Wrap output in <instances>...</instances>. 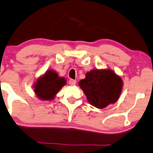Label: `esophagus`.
Wrapping results in <instances>:
<instances>
[{
  "instance_id": "esophagus-1",
  "label": "esophagus",
  "mask_w": 153,
  "mask_h": 153,
  "mask_svg": "<svg viewBox=\"0 0 153 153\" xmlns=\"http://www.w3.org/2000/svg\"><path fill=\"white\" fill-rule=\"evenodd\" d=\"M69 83L70 85L73 86V85H75V84H76V81H75V80H73V79H71V80H69Z\"/></svg>"
}]
</instances>
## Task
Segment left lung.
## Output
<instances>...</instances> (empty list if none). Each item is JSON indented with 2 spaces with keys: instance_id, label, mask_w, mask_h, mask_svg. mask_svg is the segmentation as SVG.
<instances>
[{
  "instance_id": "obj_1",
  "label": "left lung",
  "mask_w": 153,
  "mask_h": 153,
  "mask_svg": "<svg viewBox=\"0 0 153 153\" xmlns=\"http://www.w3.org/2000/svg\"><path fill=\"white\" fill-rule=\"evenodd\" d=\"M90 105L104 108L118 100L122 91L123 81L111 69H93L79 81Z\"/></svg>"
}]
</instances>
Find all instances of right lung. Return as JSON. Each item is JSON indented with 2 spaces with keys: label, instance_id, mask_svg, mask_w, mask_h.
<instances>
[{
  "label": "right lung",
  "instance_id": "add662e5",
  "mask_svg": "<svg viewBox=\"0 0 153 153\" xmlns=\"http://www.w3.org/2000/svg\"><path fill=\"white\" fill-rule=\"evenodd\" d=\"M65 84L64 78H60L54 71L48 70L43 76L37 79L34 92L42 100H51Z\"/></svg>",
  "mask_w": 153,
  "mask_h": 153
}]
</instances>
